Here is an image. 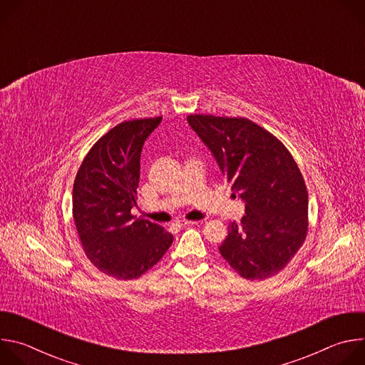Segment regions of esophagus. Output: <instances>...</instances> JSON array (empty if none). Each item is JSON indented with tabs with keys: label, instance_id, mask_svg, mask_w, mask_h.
I'll list each match as a JSON object with an SVG mask.
<instances>
[{
	"label": "esophagus",
	"instance_id": "esophagus-1",
	"mask_svg": "<svg viewBox=\"0 0 365 365\" xmlns=\"http://www.w3.org/2000/svg\"><path fill=\"white\" fill-rule=\"evenodd\" d=\"M193 224H196V222L195 221H186V220H180V221L175 222L176 227H186V225H193Z\"/></svg>",
	"mask_w": 365,
	"mask_h": 365
}]
</instances>
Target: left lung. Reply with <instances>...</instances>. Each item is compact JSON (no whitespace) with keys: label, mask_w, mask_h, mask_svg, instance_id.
<instances>
[{"label":"left lung","mask_w":365,"mask_h":365,"mask_svg":"<svg viewBox=\"0 0 365 365\" xmlns=\"http://www.w3.org/2000/svg\"><path fill=\"white\" fill-rule=\"evenodd\" d=\"M189 125L211 150L234 196L245 202L220 245L227 263L247 280L283 270L307 234V190L284 144L247 118L195 114Z\"/></svg>","instance_id":"obj_1"}]
</instances>
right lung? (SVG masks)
I'll return each mask as SVG.
<instances>
[{"label":"right lung","instance_id":"add662e5","mask_svg":"<svg viewBox=\"0 0 365 365\" xmlns=\"http://www.w3.org/2000/svg\"><path fill=\"white\" fill-rule=\"evenodd\" d=\"M162 117L124 121L103 134L83 159L73 183V221L83 251L102 273L138 279L160 262L173 235L134 218L140 155Z\"/></svg>","mask_w":365,"mask_h":365}]
</instances>
